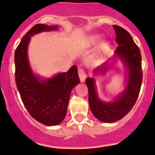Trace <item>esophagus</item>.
Segmentation results:
<instances>
[{"label": "esophagus", "mask_w": 155, "mask_h": 155, "mask_svg": "<svg viewBox=\"0 0 155 155\" xmlns=\"http://www.w3.org/2000/svg\"><path fill=\"white\" fill-rule=\"evenodd\" d=\"M78 73H79V76L80 80H81V82H84V81H85L86 77H87V75H86V73L84 71V70L81 68H79Z\"/></svg>", "instance_id": "esophagus-1"}]
</instances>
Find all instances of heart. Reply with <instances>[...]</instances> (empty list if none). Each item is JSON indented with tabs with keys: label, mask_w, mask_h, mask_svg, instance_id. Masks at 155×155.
Instances as JSON below:
<instances>
[{
	"label": "heart",
	"mask_w": 155,
	"mask_h": 155,
	"mask_svg": "<svg viewBox=\"0 0 155 155\" xmlns=\"http://www.w3.org/2000/svg\"><path fill=\"white\" fill-rule=\"evenodd\" d=\"M99 39H100V37L99 36H95V37H94L92 38V40L94 41V42H96V41H97Z\"/></svg>",
	"instance_id": "heart-1"
}]
</instances>
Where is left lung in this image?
I'll use <instances>...</instances> for the list:
<instances>
[{"label":"left lung","mask_w":155,"mask_h":155,"mask_svg":"<svg viewBox=\"0 0 155 155\" xmlns=\"http://www.w3.org/2000/svg\"><path fill=\"white\" fill-rule=\"evenodd\" d=\"M118 47L115 50L113 61L117 57L122 61L127 73L125 89L115 98L114 101L106 102L99 98L94 78H87L86 84L89 91V104L94 117L104 123H113L123 118L129 113L137 102L142 83L141 55L140 50L131 35L124 28L113 25ZM108 61L98 66L94 74L105 73L110 68Z\"/></svg>","instance_id":"left-lung-1"}]
</instances>
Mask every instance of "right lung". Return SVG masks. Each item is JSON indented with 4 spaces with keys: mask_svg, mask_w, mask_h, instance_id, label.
I'll use <instances>...</instances> for the list:
<instances>
[{
    "mask_svg": "<svg viewBox=\"0 0 155 155\" xmlns=\"http://www.w3.org/2000/svg\"><path fill=\"white\" fill-rule=\"evenodd\" d=\"M57 29L58 26L36 24L23 37L14 54L15 79L22 102L33 118L50 126L61 124L66 117L71 92L80 82L77 67L42 79L31 70L27 48L31 36Z\"/></svg>",
    "mask_w": 155,
    "mask_h": 155,
    "instance_id": "obj_1",
    "label": "right lung"
}]
</instances>
